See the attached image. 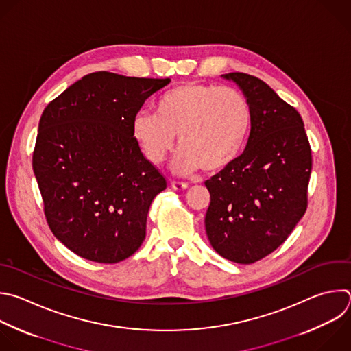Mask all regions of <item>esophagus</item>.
Returning <instances> with one entry per match:
<instances>
[{
	"mask_svg": "<svg viewBox=\"0 0 351 351\" xmlns=\"http://www.w3.org/2000/svg\"><path fill=\"white\" fill-rule=\"evenodd\" d=\"M171 186L172 189L175 190H186L189 187V184L186 182H179V180H172L171 182Z\"/></svg>",
	"mask_w": 351,
	"mask_h": 351,
	"instance_id": "34e87169",
	"label": "esophagus"
}]
</instances>
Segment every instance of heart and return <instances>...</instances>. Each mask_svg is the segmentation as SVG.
Returning a JSON list of instances; mask_svg holds the SVG:
<instances>
[{
    "label": "heart",
    "mask_w": 351,
    "mask_h": 351,
    "mask_svg": "<svg viewBox=\"0 0 351 351\" xmlns=\"http://www.w3.org/2000/svg\"><path fill=\"white\" fill-rule=\"evenodd\" d=\"M252 121V106L240 89L184 82L162 93L156 111H138L132 134L145 156L156 164L168 157L179 135L178 172L197 168L219 172L241 156Z\"/></svg>",
    "instance_id": "1"
}]
</instances>
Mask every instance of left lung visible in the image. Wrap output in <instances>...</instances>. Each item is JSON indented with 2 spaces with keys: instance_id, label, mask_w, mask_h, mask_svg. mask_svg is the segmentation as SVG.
Instances as JSON below:
<instances>
[{
  "instance_id": "left-lung-1",
  "label": "left lung",
  "mask_w": 351,
  "mask_h": 351,
  "mask_svg": "<svg viewBox=\"0 0 351 351\" xmlns=\"http://www.w3.org/2000/svg\"><path fill=\"white\" fill-rule=\"evenodd\" d=\"M248 97L254 121L244 153L205 182L206 236L227 261L255 263L276 251L307 209L311 149L300 114L265 81L228 73Z\"/></svg>"
}]
</instances>
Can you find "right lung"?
I'll return each instance as SVG.
<instances>
[{
    "label": "right lung",
    "mask_w": 351,
    "mask_h": 351,
    "mask_svg": "<svg viewBox=\"0 0 351 351\" xmlns=\"http://www.w3.org/2000/svg\"><path fill=\"white\" fill-rule=\"evenodd\" d=\"M169 82L96 71L45 107L33 169L51 231L78 256L111 265L142 245L167 180L143 156L132 120Z\"/></svg>",
    "instance_id": "obj_1"
}]
</instances>
